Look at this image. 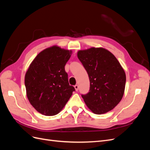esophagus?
Returning <instances> with one entry per match:
<instances>
[{"label":"esophagus","instance_id":"obj_1","mask_svg":"<svg viewBox=\"0 0 150 150\" xmlns=\"http://www.w3.org/2000/svg\"><path fill=\"white\" fill-rule=\"evenodd\" d=\"M74 88H75V90L76 91H78V89H79V86L78 85H75L74 86Z\"/></svg>","mask_w":150,"mask_h":150}]
</instances>
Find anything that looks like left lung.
<instances>
[{
	"label": "left lung",
	"instance_id": "1",
	"mask_svg": "<svg viewBox=\"0 0 150 150\" xmlns=\"http://www.w3.org/2000/svg\"><path fill=\"white\" fill-rule=\"evenodd\" d=\"M78 57L87 71L89 92L82 98L94 114L102 115L114 109L123 96L125 72L116 57L103 47L79 50Z\"/></svg>",
	"mask_w": 150,
	"mask_h": 150
}]
</instances>
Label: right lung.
I'll list each match as a JSON object with an SVG mask.
<instances>
[{"label":"right lung","mask_w":150,"mask_h":150,"mask_svg":"<svg viewBox=\"0 0 150 150\" xmlns=\"http://www.w3.org/2000/svg\"><path fill=\"white\" fill-rule=\"evenodd\" d=\"M72 52L52 46L40 52L25 75L26 95L35 110L45 116L57 115L75 90L64 66Z\"/></svg>","instance_id":"1"}]
</instances>
